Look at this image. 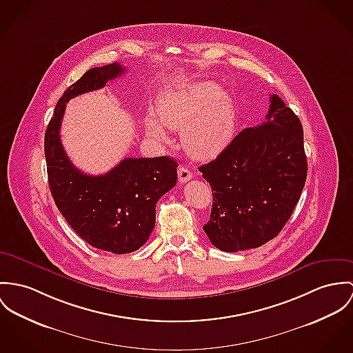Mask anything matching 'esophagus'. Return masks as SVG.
Returning a JSON list of instances; mask_svg holds the SVG:
<instances>
[{
    "instance_id": "obj_1",
    "label": "esophagus",
    "mask_w": 353,
    "mask_h": 353,
    "mask_svg": "<svg viewBox=\"0 0 353 353\" xmlns=\"http://www.w3.org/2000/svg\"><path fill=\"white\" fill-rule=\"evenodd\" d=\"M178 178H179V182H181V183H186L188 181L192 179V174L190 172L189 168H186V167H179V168H178Z\"/></svg>"
}]
</instances>
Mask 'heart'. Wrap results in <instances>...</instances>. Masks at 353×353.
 <instances>
[{"label":"heart","mask_w":353,"mask_h":353,"mask_svg":"<svg viewBox=\"0 0 353 353\" xmlns=\"http://www.w3.org/2000/svg\"><path fill=\"white\" fill-rule=\"evenodd\" d=\"M234 125L232 101L213 82H198L164 93L159 102V120H145L147 134L165 141L164 129L181 130L182 145L196 159L216 157L229 141Z\"/></svg>","instance_id":"heart-1"}]
</instances>
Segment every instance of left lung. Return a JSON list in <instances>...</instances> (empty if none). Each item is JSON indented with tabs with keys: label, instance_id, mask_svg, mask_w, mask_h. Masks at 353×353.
Masks as SVG:
<instances>
[{
	"label": "left lung",
	"instance_id": "1",
	"mask_svg": "<svg viewBox=\"0 0 353 353\" xmlns=\"http://www.w3.org/2000/svg\"><path fill=\"white\" fill-rule=\"evenodd\" d=\"M270 101L263 124L241 130L214 161L198 168L213 192L203 230L225 252L257 248L276 237L306 182L302 124L281 97Z\"/></svg>",
	"mask_w": 353,
	"mask_h": 353
}]
</instances>
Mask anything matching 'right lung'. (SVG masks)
Masks as SVG:
<instances>
[{
  "instance_id": "1",
  "label": "right lung",
  "mask_w": 353,
  "mask_h": 353,
  "mask_svg": "<svg viewBox=\"0 0 353 353\" xmlns=\"http://www.w3.org/2000/svg\"><path fill=\"white\" fill-rule=\"evenodd\" d=\"M124 71L119 63L86 71L59 98L44 136L48 185L59 212L88 244L119 255L148 240L157 203L176 183L178 163L168 157L127 158L103 175H88L65 155L59 132L71 98L102 89Z\"/></svg>"
}]
</instances>
